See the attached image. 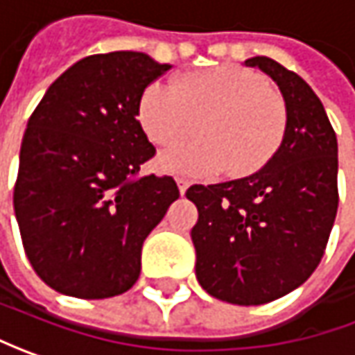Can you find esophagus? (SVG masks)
<instances>
[{
	"instance_id": "34e87169",
	"label": "esophagus",
	"mask_w": 355,
	"mask_h": 355,
	"mask_svg": "<svg viewBox=\"0 0 355 355\" xmlns=\"http://www.w3.org/2000/svg\"><path fill=\"white\" fill-rule=\"evenodd\" d=\"M177 184H178V192H180V194H184V192L189 190V182H187V180H182V178H178Z\"/></svg>"
}]
</instances>
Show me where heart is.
<instances>
[{"label": "heart", "instance_id": "heart-1", "mask_svg": "<svg viewBox=\"0 0 355 355\" xmlns=\"http://www.w3.org/2000/svg\"><path fill=\"white\" fill-rule=\"evenodd\" d=\"M139 121L159 147L196 129L202 139L159 155V171L180 178H245L263 171L287 133V107L261 74L238 64L198 68L178 76L177 88L155 82L139 102Z\"/></svg>", "mask_w": 355, "mask_h": 355}]
</instances>
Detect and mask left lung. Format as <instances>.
I'll return each mask as SVG.
<instances>
[{
  "instance_id": "1",
  "label": "left lung",
  "mask_w": 355,
  "mask_h": 355,
  "mask_svg": "<svg viewBox=\"0 0 355 355\" xmlns=\"http://www.w3.org/2000/svg\"><path fill=\"white\" fill-rule=\"evenodd\" d=\"M245 67L271 76L287 107L275 159L251 177L194 184L190 236L196 279L216 299L251 306L300 287L322 259L338 212V141L322 102L299 74L273 58Z\"/></svg>"
}]
</instances>
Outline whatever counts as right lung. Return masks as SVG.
Masks as SVG:
<instances>
[{"instance_id": "1", "label": "right lung", "mask_w": 355, "mask_h": 355, "mask_svg": "<svg viewBox=\"0 0 355 355\" xmlns=\"http://www.w3.org/2000/svg\"><path fill=\"white\" fill-rule=\"evenodd\" d=\"M168 68L133 51L86 56L49 86L27 121L15 218L33 269L62 295L129 291L143 241L178 198L173 177L135 178L155 155L137 121L141 96Z\"/></svg>"}]
</instances>
